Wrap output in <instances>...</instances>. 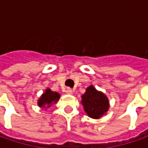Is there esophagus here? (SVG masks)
<instances>
[{
  "instance_id": "34e87169",
  "label": "esophagus",
  "mask_w": 148,
  "mask_h": 148,
  "mask_svg": "<svg viewBox=\"0 0 148 148\" xmlns=\"http://www.w3.org/2000/svg\"><path fill=\"white\" fill-rule=\"evenodd\" d=\"M66 94H68V95H71V94L73 93V91H72V90H71L70 88H66Z\"/></svg>"
}]
</instances>
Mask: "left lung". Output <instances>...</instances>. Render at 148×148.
Wrapping results in <instances>:
<instances>
[{"instance_id":"1","label":"left lung","mask_w":148,"mask_h":148,"mask_svg":"<svg viewBox=\"0 0 148 148\" xmlns=\"http://www.w3.org/2000/svg\"><path fill=\"white\" fill-rule=\"evenodd\" d=\"M81 103L86 113L94 119L100 118L109 108L107 96L103 92L97 91L92 85L87 87L86 92L82 95Z\"/></svg>"}]
</instances>
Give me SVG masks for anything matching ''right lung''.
<instances>
[{"label": "right lung", "mask_w": 148, "mask_h": 148, "mask_svg": "<svg viewBox=\"0 0 148 148\" xmlns=\"http://www.w3.org/2000/svg\"><path fill=\"white\" fill-rule=\"evenodd\" d=\"M60 99V94L51 91V89H46L45 91L40 96L38 100V105L40 108H48L51 107L53 104L56 103Z\"/></svg>", "instance_id": "1"}]
</instances>
